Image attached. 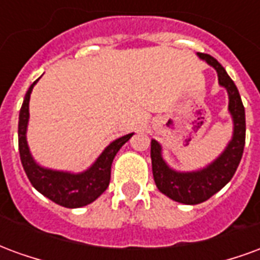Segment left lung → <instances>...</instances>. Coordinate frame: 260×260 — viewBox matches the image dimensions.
I'll return each instance as SVG.
<instances>
[{
  "instance_id": "left-lung-1",
  "label": "left lung",
  "mask_w": 260,
  "mask_h": 260,
  "mask_svg": "<svg viewBox=\"0 0 260 260\" xmlns=\"http://www.w3.org/2000/svg\"><path fill=\"white\" fill-rule=\"evenodd\" d=\"M198 57L216 69L218 85L227 90L229 113L233 119V136L220 156L206 167L193 171H177L171 169L163 158L161 145L152 139L150 157L156 186L170 199L184 205L202 203L227 185L237 171L245 146V108L240 91L217 59L203 53H198Z\"/></svg>"
}]
</instances>
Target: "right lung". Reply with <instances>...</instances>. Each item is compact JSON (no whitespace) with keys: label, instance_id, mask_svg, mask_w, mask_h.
I'll use <instances>...</instances> for the list:
<instances>
[{"label":"right lung","instance_id":"right-lung-1","mask_svg":"<svg viewBox=\"0 0 260 260\" xmlns=\"http://www.w3.org/2000/svg\"><path fill=\"white\" fill-rule=\"evenodd\" d=\"M39 79L35 80L29 87V90L26 91L25 100L20 108L19 125H18L20 161L31 185L50 201L69 209L86 206L96 201L107 189L111 178V164L114 157L134 134L121 136L111 142L96 158V161L82 173H71V171L43 167L31 156L26 139L27 124H29V102H30L31 90Z\"/></svg>","mask_w":260,"mask_h":260}]
</instances>
